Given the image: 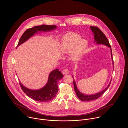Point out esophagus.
Returning a JSON list of instances; mask_svg holds the SVG:
<instances>
[{
  "mask_svg": "<svg viewBox=\"0 0 128 128\" xmlns=\"http://www.w3.org/2000/svg\"><path fill=\"white\" fill-rule=\"evenodd\" d=\"M68 72H68V68H65V69H64V70H62V73H63L64 74V75L68 74Z\"/></svg>",
  "mask_w": 128,
  "mask_h": 128,
  "instance_id": "1",
  "label": "esophagus"
}]
</instances>
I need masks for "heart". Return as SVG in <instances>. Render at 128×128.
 <instances>
[{"label":"heart","instance_id":"obj_1","mask_svg":"<svg viewBox=\"0 0 128 128\" xmlns=\"http://www.w3.org/2000/svg\"><path fill=\"white\" fill-rule=\"evenodd\" d=\"M81 38L79 34L76 33H68L63 38L62 52L66 53L73 51V58L75 60L79 59L85 51L88 44L86 40Z\"/></svg>","mask_w":128,"mask_h":128}]
</instances>
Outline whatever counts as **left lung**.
I'll return each mask as SVG.
<instances>
[{
    "instance_id": "8db88e82",
    "label": "left lung",
    "mask_w": 128,
    "mask_h": 128,
    "mask_svg": "<svg viewBox=\"0 0 128 128\" xmlns=\"http://www.w3.org/2000/svg\"><path fill=\"white\" fill-rule=\"evenodd\" d=\"M91 28L92 32L94 33V41L96 42L98 44H102L104 45H106L108 46L110 48H111V46L110 45L109 41L106 36L105 34L103 33V32L98 27L95 26H91ZM111 49V57L112 58V50ZM112 61H113V60L112 58ZM73 85H74V91L76 92V94L77 96V97L82 101H90V100H93L98 99V98H100L102 94H104V92L106 91V90L108 88L110 87V84L111 83V81L110 82L108 86L102 91L100 92L99 93L94 94H92V95H86L84 94H82L81 92L79 91L78 90L76 83L73 80Z\"/></svg>"
}]
</instances>
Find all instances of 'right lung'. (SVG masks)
I'll return each mask as SVG.
<instances>
[{"mask_svg":"<svg viewBox=\"0 0 128 128\" xmlns=\"http://www.w3.org/2000/svg\"><path fill=\"white\" fill-rule=\"evenodd\" d=\"M55 25H41L34 26L27 29L20 37L17 46L26 41L34 34L38 32H46L53 30L56 28ZM64 75L58 69L53 70L50 73L47 83L42 88L37 90L28 89L24 86L20 82V88L26 94L32 99L41 102H47L51 101L56 96L58 91V83Z\"/></svg>","mask_w":128,"mask_h":128,"instance_id":"obj_1","label":"right lung"}]
</instances>
